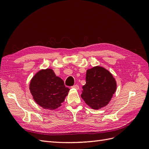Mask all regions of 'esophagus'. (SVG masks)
Returning <instances> with one entry per match:
<instances>
[{"label":"esophagus","mask_w":149,"mask_h":149,"mask_svg":"<svg viewBox=\"0 0 149 149\" xmlns=\"http://www.w3.org/2000/svg\"><path fill=\"white\" fill-rule=\"evenodd\" d=\"M72 88H74V89H77V90H78L79 89V86L78 85H74L73 86H72Z\"/></svg>","instance_id":"esophagus-1"}]
</instances>
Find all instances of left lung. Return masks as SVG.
I'll return each instance as SVG.
<instances>
[{
	"label": "left lung",
	"mask_w": 149,
	"mask_h": 149,
	"mask_svg": "<svg viewBox=\"0 0 149 149\" xmlns=\"http://www.w3.org/2000/svg\"><path fill=\"white\" fill-rule=\"evenodd\" d=\"M86 84L81 97L93 109L107 106L116 91L115 78L104 68L97 66L86 71Z\"/></svg>",
	"instance_id": "1"
}]
</instances>
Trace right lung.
Here are the masks:
<instances>
[{"instance_id": "right-lung-1", "label": "right lung", "mask_w": 149, "mask_h": 149, "mask_svg": "<svg viewBox=\"0 0 149 149\" xmlns=\"http://www.w3.org/2000/svg\"><path fill=\"white\" fill-rule=\"evenodd\" d=\"M29 89L35 102L49 110L61 106L70 91L63 79L49 68L37 72L30 81Z\"/></svg>"}]
</instances>
